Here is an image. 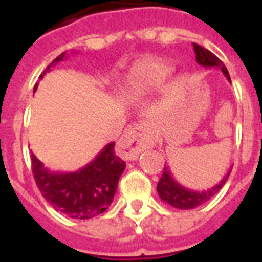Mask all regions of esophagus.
Instances as JSON below:
<instances>
[{"mask_svg": "<svg viewBox=\"0 0 262 262\" xmlns=\"http://www.w3.org/2000/svg\"><path fill=\"white\" fill-rule=\"evenodd\" d=\"M155 136L152 132V126L148 122L135 123L132 125L127 132L121 139L119 147L123 154L129 156L130 159H135L140 152H143L147 148H152L155 145Z\"/></svg>", "mask_w": 262, "mask_h": 262, "instance_id": "esophagus-1", "label": "esophagus"}]
</instances>
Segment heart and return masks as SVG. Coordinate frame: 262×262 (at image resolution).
Wrapping results in <instances>:
<instances>
[{"label":"heart","instance_id":"heart-1","mask_svg":"<svg viewBox=\"0 0 262 262\" xmlns=\"http://www.w3.org/2000/svg\"><path fill=\"white\" fill-rule=\"evenodd\" d=\"M172 68L168 63L159 61H147L137 63L127 72L122 85V94L125 96L140 94L145 90L159 85L167 79Z\"/></svg>","mask_w":262,"mask_h":262}]
</instances>
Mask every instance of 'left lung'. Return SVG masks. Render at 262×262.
Listing matches in <instances>:
<instances>
[{"label": "left lung", "instance_id": "obj_1", "mask_svg": "<svg viewBox=\"0 0 262 262\" xmlns=\"http://www.w3.org/2000/svg\"><path fill=\"white\" fill-rule=\"evenodd\" d=\"M193 49H194L195 53V59H197V63H200L201 67L204 68H217L220 71L223 72V75L227 77V80L231 83V79H230V75H228L227 68L224 67L223 62L220 61L217 57H216L213 53H211L209 50H207L205 47L199 46L197 43H193ZM230 171L226 174L222 181L219 183H216L215 186L209 187L207 190H190L187 187L182 186L181 183H178L172 178L171 172L168 170V167L164 166L163 174H162V178L158 182V193H159V197L163 200L164 203L170 204L171 207L178 208V209H193V208L200 207L201 204L207 203L208 200L213 197V195L217 193V191L222 189L226 181H227Z\"/></svg>", "mask_w": 262, "mask_h": 262}]
</instances>
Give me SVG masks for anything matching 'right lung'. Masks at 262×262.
Masks as SVG:
<instances>
[{
  "label": "right lung",
  "instance_id": "1",
  "mask_svg": "<svg viewBox=\"0 0 262 262\" xmlns=\"http://www.w3.org/2000/svg\"><path fill=\"white\" fill-rule=\"evenodd\" d=\"M65 58L67 53L58 55L39 79H43L51 68ZM36 88L38 84H35L34 90ZM31 164L36 186L55 211L72 219H91L103 213L113 203L126 163L115 155L114 143H110L92 162L77 171H50L34 154H31Z\"/></svg>",
  "mask_w": 262,
  "mask_h": 262
}]
</instances>
